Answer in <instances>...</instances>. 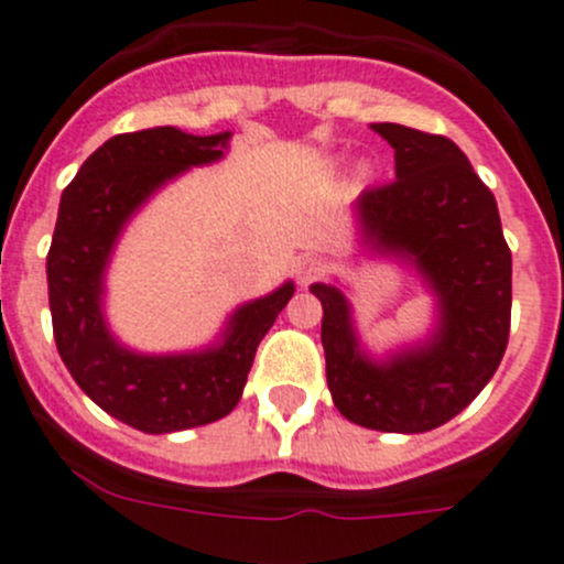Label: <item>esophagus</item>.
Masks as SVG:
<instances>
[{"instance_id":"obj_1","label":"esophagus","mask_w":564,"mask_h":564,"mask_svg":"<svg viewBox=\"0 0 564 564\" xmlns=\"http://www.w3.org/2000/svg\"><path fill=\"white\" fill-rule=\"evenodd\" d=\"M326 271V263H323L321 258H312V254H306V258H299V263H295V280L301 284H310L312 280H317V276Z\"/></svg>"}]
</instances>
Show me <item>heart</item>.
Segmentation results:
<instances>
[{
    "mask_svg": "<svg viewBox=\"0 0 564 564\" xmlns=\"http://www.w3.org/2000/svg\"><path fill=\"white\" fill-rule=\"evenodd\" d=\"M361 172H365V170H361Z\"/></svg>",
    "mask_w": 564,
    "mask_h": 564,
    "instance_id": "obj_1",
    "label": "heart"
}]
</instances>
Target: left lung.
<instances>
[{
    "label": "left lung",
    "mask_w": 564,
    "mask_h": 564,
    "mask_svg": "<svg viewBox=\"0 0 564 564\" xmlns=\"http://www.w3.org/2000/svg\"><path fill=\"white\" fill-rule=\"evenodd\" d=\"M370 128L394 148V181L350 205L356 247L420 276L433 299L431 328L372 354L345 290H310L323 304L326 381L339 414L370 431L425 433L458 416L505 356L512 258L494 194L453 139L398 122Z\"/></svg>",
    "instance_id": "8db88e82"
}]
</instances>
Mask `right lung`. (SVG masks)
Listing matches in <instances>:
<instances>
[{
	"label": "right lung",
	"instance_id": "obj_1",
	"mask_svg": "<svg viewBox=\"0 0 564 564\" xmlns=\"http://www.w3.org/2000/svg\"><path fill=\"white\" fill-rule=\"evenodd\" d=\"M232 131L197 137L175 126L120 133L82 164L59 199L46 258L54 339L82 392L142 433H177L230 414L260 339L295 293L282 282L243 301L203 348L148 354L122 343L106 317V274L133 216L194 166L216 164Z\"/></svg>",
	"mask_w": 564,
	"mask_h": 564
}]
</instances>
